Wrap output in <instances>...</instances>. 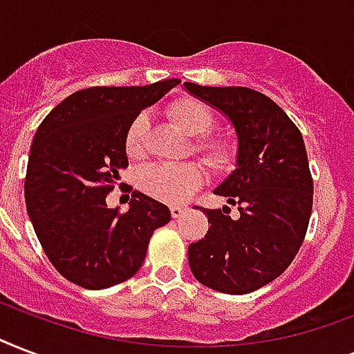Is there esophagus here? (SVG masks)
<instances>
[{
    "label": "esophagus",
    "mask_w": 354,
    "mask_h": 354,
    "mask_svg": "<svg viewBox=\"0 0 354 354\" xmlns=\"http://www.w3.org/2000/svg\"><path fill=\"white\" fill-rule=\"evenodd\" d=\"M183 212H185V206H171V215L174 217V219L182 217Z\"/></svg>",
    "instance_id": "1"
}]
</instances>
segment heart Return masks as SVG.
I'll return each mask as SVG.
<instances>
[{
  "label": "heart",
  "instance_id": "b5f03b06",
  "mask_svg": "<svg viewBox=\"0 0 354 354\" xmlns=\"http://www.w3.org/2000/svg\"><path fill=\"white\" fill-rule=\"evenodd\" d=\"M167 115L178 128L193 137L204 135L213 124L212 109L196 98H180L172 102ZM145 118H135L129 124L124 139L128 158L141 159L145 156ZM195 150L215 171H225L234 161V147L221 137H198L195 141ZM206 172L198 163H156L142 169L139 174V187L152 198L169 204H180L201 187Z\"/></svg>",
  "mask_w": 354,
  "mask_h": 354
}]
</instances>
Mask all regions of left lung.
Here are the masks:
<instances>
[{
    "label": "left lung",
    "instance_id": "obj_1",
    "mask_svg": "<svg viewBox=\"0 0 354 354\" xmlns=\"http://www.w3.org/2000/svg\"><path fill=\"white\" fill-rule=\"evenodd\" d=\"M189 93L230 118L237 135L236 171L213 193L239 209H206L207 234L189 245V267L201 284L243 295L284 273L306 236L314 182L303 135L266 94L247 87H202Z\"/></svg>",
    "mask_w": 354,
    "mask_h": 354
}]
</instances>
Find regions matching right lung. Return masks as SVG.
Segmentation results:
<instances>
[{"instance_id": "1", "label": "right lung", "mask_w": 354, "mask_h": 354, "mask_svg": "<svg viewBox=\"0 0 354 354\" xmlns=\"http://www.w3.org/2000/svg\"><path fill=\"white\" fill-rule=\"evenodd\" d=\"M180 80L145 87H91L64 98L35 133L26 206L48 260L64 279L104 290L141 269L153 230L171 221L165 204L131 193L126 213L105 196L128 167L126 131Z\"/></svg>"}]
</instances>
